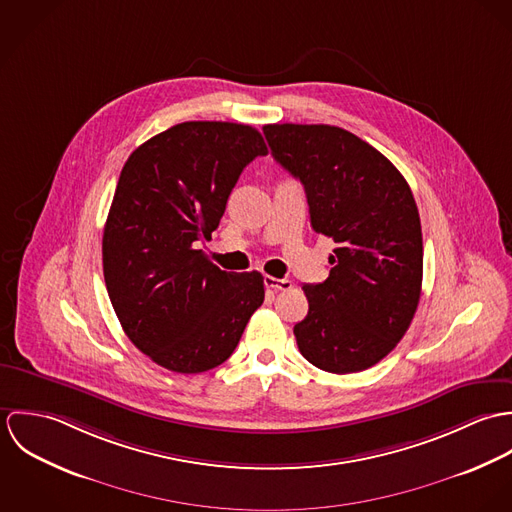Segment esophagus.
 <instances>
[{"label":"esophagus","instance_id":"esophagus-1","mask_svg":"<svg viewBox=\"0 0 512 512\" xmlns=\"http://www.w3.org/2000/svg\"><path fill=\"white\" fill-rule=\"evenodd\" d=\"M264 286L274 290V292H286V290H292V282L290 280H280V278H274V276H264Z\"/></svg>","mask_w":512,"mask_h":512}]
</instances>
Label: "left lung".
<instances>
[{
    "mask_svg": "<svg viewBox=\"0 0 512 512\" xmlns=\"http://www.w3.org/2000/svg\"><path fill=\"white\" fill-rule=\"evenodd\" d=\"M274 159L301 181L311 228L333 238L331 272L303 286L299 353L349 374L382 361L408 331L424 272L422 224L402 173L355 134L327 124H268Z\"/></svg>",
    "mask_w": 512,
    "mask_h": 512,
    "instance_id": "obj_1",
    "label": "left lung"
}]
</instances>
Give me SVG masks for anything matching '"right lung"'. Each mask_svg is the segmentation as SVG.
<instances>
[{"instance_id": "1", "label": "right lung", "mask_w": 512, "mask_h": 512, "mask_svg": "<svg viewBox=\"0 0 512 512\" xmlns=\"http://www.w3.org/2000/svg\"><path fill=\"white\" fill-rule=\"evenodd\" d=\"M268 147L246 124L183 122L128 157L102 236L104 282L130 341L181 374L222 365L264 301L260 272H222L217 230L242 169Z\"/></svg>"}]
</instances>
